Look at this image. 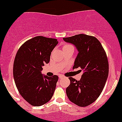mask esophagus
I'll use <instances>...</instances> for the list:
<instances>
[{"label": "esophagus", "mask_w": 122, "mask_h": 122, "mask_svg": "<svg viewBox=\"0 0 122 122\" xmlns=\"http://www.w3.org/2000/svg\"><path fill=\"white\" fill-rule=\"evenodd\" d=\"M64 77V76L63 75H62V74H60V75H59V78H60V79H62V78Z\"/></svg>", "instance_id": "1"}]
</instances>
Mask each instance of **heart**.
Listing matches in <instances>:
<instances>
[{"instance_id": "b5f03b06", "label": "heart", "mask_w": 122, "mask_h": 122, "mask_svg": "<svg viewBox=\"0 0 122 122\" xmlns=\"http://www.w3.org/2000/svg\"><path fill=\"white\" fill-rule=\"evenodd\" d=\"M71 46H71L70 45H68V44L64 45L63 46V47H62V49H66V48H69V47H71Z\"/></svg>"}]
</instances>
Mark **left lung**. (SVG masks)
I'll list each match as a JSON object with an SVG mask.
<instances>
[{
    "instance_id": "8db88e82",
    "label": "left lung",
    "mask_w": 122,
    "mask_h": 122,
    "mask_svg": "<svg viewBox=\"0 0 122 122\" xmlns=\"http://www.w3.org/2000/svg\"><path fill=\"white\" fill-rule=\"evenodd\" d=\"M73 44L78 53L73 69L84 71L80 80L70 77V85L66 89L70 101L80 107H86L95 101L102 92L108 75L107 55L100 41L94 36L79 34L63 38Z\"/></svg>"
}]
</instances>
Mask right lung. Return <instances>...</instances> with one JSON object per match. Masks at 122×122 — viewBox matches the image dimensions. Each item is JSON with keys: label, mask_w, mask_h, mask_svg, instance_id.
Returning <instances> with one entry per match:
<instances>
[{"label": "right lung", "mask_w": 122, "mask_h": 122, "mask_svg": "<svg viewBox=\"0 0 122 122\" xmlns=\"http://www.w3.org/2000/svg\"><path fill=\"white\" fill-rule=\"evenodd\" d=\"M58 43L56 39L36 36L25 42L16 53L14 81L20 95L31 106H42L52 97L58 77L44 76L41 71Z\"/></svg>", "instance_id": "right-lung-1"}]
</instances>
